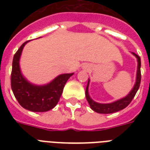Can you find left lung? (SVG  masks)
<instances>
[{
    "mask_svg": "<svg viewBox=\"0 0 150 150\" xmlns=\"http://www.w3.org/2000/svg\"><path fill=\"white\" fill-rule=\"evenodd\" d=\"M132 54L135 56L137 58L138 61V68H137V74H136V81H135V84L131 92L125 96L124 98L121 100H117L110 103H100L95 102L94 100L91 99V97L89 95V79L88 81V84H87L86 89V100L89 103V106L91 107V109L94 110L95 112H97L99 114H112L114 112L119 111L121 110L125 109L128 104L132 102V100L135 97V94L137 93L138 89L140 86V82H141V59L139 55H137L135 53H132Z\"/></svg>",
    "mask_w": 150,
    "mask_h": 150,
    "instance_id": "1",
    "label": "left lung"
}]
</instances>
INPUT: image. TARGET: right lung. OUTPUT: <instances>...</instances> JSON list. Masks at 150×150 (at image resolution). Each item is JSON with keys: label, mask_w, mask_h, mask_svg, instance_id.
I'll use <instances>...</instances> for the list:
<instances>
[{"label": "right lung", "mask_w": 150, "mask_h": 150, "mask_svg": "<svg viewBox=\"0 0 150 150\" xmlns=\"http://www.w3.org/2000/svg\"><path fill=\"white\" fill-rule=\"evenodd\" d=\"M25 42L13 57L12 71L11 75V86L15 98L23 108L33 112H45L53 109L58 103L64 85L74 74H62L47 85L36 86L27 81L22 75L19 60Z\"/></svg>", "instance_id": "add662e5"}]
</instances>
